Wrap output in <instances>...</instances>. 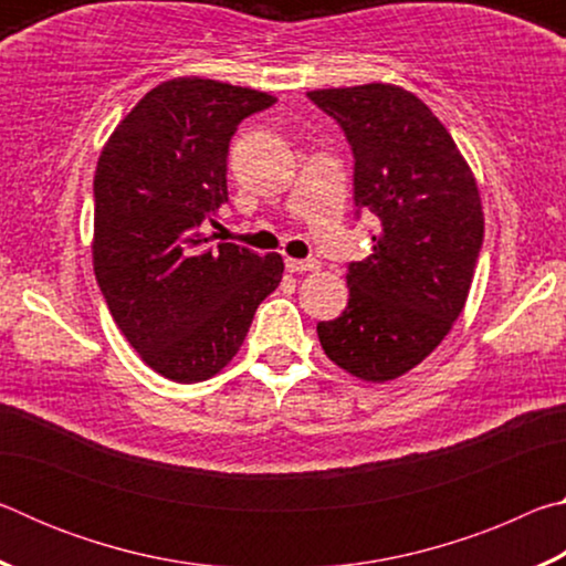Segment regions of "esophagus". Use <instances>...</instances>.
<instances>
[{
  "instance_id": "esophagus-1",
  "label": "esophagus",
  "mask_w": 566,
  "mask_h": 566,
  "mask_svg": "<svg viewBox=\"0 0 566 566\" xmlns=\"http://www.w3.org/2000/svg\"><path fill=\"white\" fill-rule=\"evenodd\" d=\"M284 264H286V270L296 272V274L317 272V270H319V262H317V260H292V256H286Z\"/></svg>"
}]
</instances>
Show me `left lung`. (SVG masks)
Returning a JSON list of instances; mask_svg holds the SVG:
<instances>
[{
  "label": "left lung",
  "instance_id": "1",
  "mask_svg": "<svg viewBox=\"0 0 566 566\" xmlns=\"http://www.w3.org/2000/svg\"><path fill=\"white\" fill-rule=\"evenodd\" d=\"M354 155V205L377 217L371 254L347 270L349 302L319 322L327 357L391 381L432 354L462 314L484 239L482 199L452 134L395 84L306 92Z\"/></svg>",
  "mask_w": 566,
  "mask_h": 566
}]
</instances>
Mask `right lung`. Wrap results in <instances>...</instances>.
Returning a JSON list of instances; mask_svg holds the SVG:
<instances>
[{
  "mask_svg": "<svg viewBox=\"0 0 566 566\" xmlns=\"http://www.w3.org/2000/svg\"><path fill=\"white\" fill-rule=\"evenodd\" d=\"M266 92L177 76L137 102L94 171L92 262L114 322L142 361L179 385L222 371L256 306L282 282L280 254L205 234L229 202L237 124Z\"/></svg>",
  "mask_w": 566,
  "mask_h": 566,
  "instance_id": "add662e5",
  "label": "right lung"
}]
</instances>
